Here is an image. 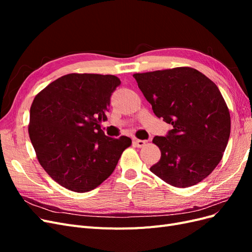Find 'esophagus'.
I'll use <instances>...</instances> for the list:
<instances>
[{"label":"esophagus","instance_id":"34e87169","mask_svg":"<svg viewBox=\"0 0 252 252\" xmlns=\"http://www.w3.org/2000/svg\"><path fill=\"white\" fill-rule=\"evenodd\" d=\"M133 143H134L135 146H138V147H143L144 145L146 144V141H145V140H134V141H133Z\"/></svg>","mask_w":252,"mask_h":252}]
</instances>
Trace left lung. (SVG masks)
Masks as SVG:
<instances>
[{"label":"left lung","mask_w":252,"mask_h":252,"mask_svg":"<svg viewBox=\"0 0 252 252\" xmlns=\"http://www.w3.org/2000/svg\"><path fill=\"white\" fill-rule=\"evenodd\" d=\"M155 114L171 124L155 136L161 150L151 172L168 184H197L222 159L230 135V114L218 86L190 67L133 74Z\"/></svg>","instance_id":"8db88e82"}]
</instances>
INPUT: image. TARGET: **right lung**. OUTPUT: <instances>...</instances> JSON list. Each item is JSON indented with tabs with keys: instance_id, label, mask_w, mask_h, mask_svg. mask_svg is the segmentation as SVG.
Returning <instances> with one entry per match:
<instances>
[{
	"instance_id": "add662e5",
	"label": "right lung",
	"mask_w": 252,
	"mask_h": 252,
	"mask_svg": "<svg viewBox=\"0 0 252 252\" xmlns=\"http://www.w3.org/2000/svg\"><path fill=\"white\" fill-rule=\"evenodd\" d=\"M116 75L69 73L50 83L30 107L29 138L52 180L74 192L96 188L113 172L131 139L105 135Z\"/></svg>"
}]
</instances>
